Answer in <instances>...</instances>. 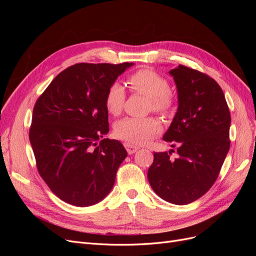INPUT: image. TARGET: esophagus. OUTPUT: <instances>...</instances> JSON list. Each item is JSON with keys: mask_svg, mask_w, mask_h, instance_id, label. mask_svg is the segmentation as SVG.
<instances>
[{"mask_svg": "<svg viewBox=\"0 0 256 256\" xmlns=\"http://www.w3.org/2000/svg\"><path fill=\"white\" fill-rule=\"evenodd\" d=\"M124 146H125V148H126V150H127V152H128L129 154H134V152L138 150V146L132 145V144H131V143H128V142H125V143H124Z\"/></svg>", "mask_w": 256, "mask_h": 256, "instance_id": "34e87169", "label": "esophagus"}]
</instances>
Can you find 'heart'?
<instances>
[{"instance_id": "obj_1", "label": "heart", "mask_w": 256, "mask_h": 256, "mask_svg": "<svg viewBox=\"0 0 256 256\" xmlns=\"http://www.w3.org/2000/svg\"><path fill=\"white\" fill-rule=\"evenodd\" d=\"M127 84L131 92L147 97L146 110L161 115L172 112L175 95L170 88L166 76L150 68H140L127 76ZM126 100V92L122 84L113 82L104 95L106 109L111 115L122 113ZM162 125L154 116L144 118H125L115 122L114 136L131 144H143L158 136Z\"/></svg>"}]
</instances>
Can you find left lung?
Returning a JSON list of instances; mask_svg holds the SVG:
<instances>
[{
  "mask_svg": "<svg viewBox=\"0 0 256 256\" xmlns=\"http://www.w3.org/2000/svg\"><path fill=\"white\" fill-rule=\"evenodd\" d=\"M170 74L177 86L178 110L164 140L177 146V157L154 152L147 178L161 198L186 205L203 196L219 176L230 145V114L212 76L184 65Z\"/></svg>",
  "mask_w": 256,
  "mask_h": 256,
  "instance_id": "obj_1",
  "label": "left lung"
}]
</instances>
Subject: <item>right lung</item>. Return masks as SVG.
I'll return each mask as SVG.
<instances>
[{"label":"right lung","instance_id":"1","mask_svg":"<svg viewBox=\"0 0 256 256\" xmlns=\"http://www.w3.org/2000/svg\"><path fill=\"white\" fill-rule=\"evenodd\" d=\"M132 65L74 64L37 99L28 134L36 166L50 190L68 204L94 205L113 188L127 152L120 141L100 140L109 131L104 95Z\"/></svg>","mask_w":256,"mask_h":256}]
</instances>
